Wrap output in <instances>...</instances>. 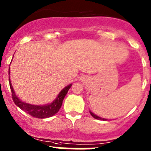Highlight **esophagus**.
Segmentation results:
<instances>
[{
  "label": "esophagus",
  "instance_id": "34e87169",
  "mask_svg": "<svg viewBox=\"0 0 151 151\" xmlns=\"http://www.w3.org/2000/svg\"><path fill=\"white\" fill-rule=\"evenodd\" d=\"M87 78L86 76H81V77H80V80H81V81H86Z\"/></svg>",
  "mask_w": 151,
  "mask_h": 151
}]
</instances>
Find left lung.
Returning <instances> with one entry per match:
<instances>
[{
	"label": "left lung",
	"mask_w": 151,
	"mask_h": 151,
	"mask_svg": "<svg viewBox=\"0 0 151 151\" xmlns=\"http://www.w3.org/2000/svg\"><path fill=\"white\" fill-rule=\"evenodd\" d=\"M90 111V114H91V116H92L93 117H94L95 119H97V120H102V121H106V120H107V119L106 118H103V117H99V116H97L96 114H95L94 113H93L91 111Z\"/></svg>",
	"instance_id": "1"
}]
</instances>
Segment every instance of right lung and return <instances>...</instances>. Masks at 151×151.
I'll return each mask as SVG.
<instances>
[{"instance_id": "right-lung-1", "label": "right lung", "mask_w": 151, "mask_h": 151, "mask_svg": "<svg viewBox=\"0 0 151 151\" xmlns=\"http://www.w3.org/2000/svg\"><path fill=\"white\" fill-rule=\"evenodd\" d=\"M9 86H10L11 91H12V99L14 101L15 104L20 108L22 110L25 111L30 115L33 116L37 118H47V117H50L52 116L55 115L56 113L58 112L59 109H60L62 106V103L64 99L65 96L66 95L68 92L69 89L71 88L73 84H70L67 86L65 87L63 90H61L58 95L57 96L51 103L45 105H32L30 103H24L23 101L21 100L17 96H16V93H15L13 88L11 84L10 78L9 77Z\"/></svg>"}]
</instances>
